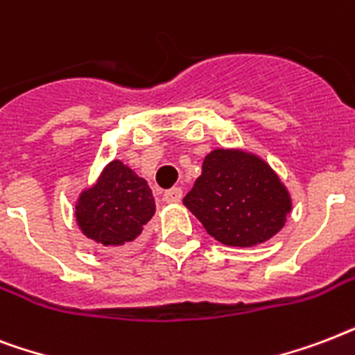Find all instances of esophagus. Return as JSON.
Segmentation results:
<instances>
[{
	"instance_id": "1",
	"label": "esophagus",
	"mask_w": 355,
	"mask_h": 355,
	"mask_svg": "<svg viewBox=\"0 0 355 355\" xmlns=\"http://www.w3.org/2000/svg\"><path fill=\"white\" fill-rule=\"evenodd\" d=\"M164 202L168 203H175L180 202L181 198H183V191H181L180 187H174V189H170V191H164Z\"/></svg>"
}]
</instances>
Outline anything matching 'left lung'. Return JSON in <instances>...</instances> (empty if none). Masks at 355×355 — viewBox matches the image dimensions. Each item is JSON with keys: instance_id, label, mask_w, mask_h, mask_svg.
I'll return each mask as SVG.
<instances>
[{"instance_id": "1", "label": "left lung", "mask_w": 355, "mask_h": 355, "mask_svg": "<svg viewBox=\"0 0 355 355\" xmlns=\"http://www.w3.org/2000/svg\"><path fill=\"white\" fill-rule=\"evenodd\" d=\"M183 203L211 237L243 248L274 237L291 211L289 192L270 166L237 150L209 153Z\"/></svg>"}]
</instances>
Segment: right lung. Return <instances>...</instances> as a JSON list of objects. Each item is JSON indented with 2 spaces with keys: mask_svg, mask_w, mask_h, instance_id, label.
Listing matches in <instances>:
<instances>
[{
  "mask_svg": "<svg viewBox=\"0 0 355 355\" xmlns=\"http://www.w3.org/2000/svg\"><path fill=\"white\" fill-rule=\"evenodd\" d=\"M155 213V200L142 178L112 161L76 205L79 227L103 246L131 243Z\"/></svg>",
  "mask_w": 355,
  "mask_h": 355,
  "instance_id": "obj_1",
  "label": "right lung"
}]
</instances>
